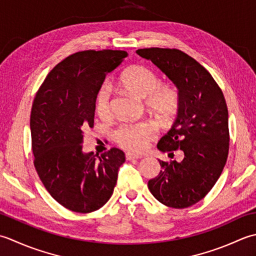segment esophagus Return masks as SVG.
<instances>
[{"mask_svg": "<svg viewBox=\"0 0 256 256\" xmlns=\"http://www.w3.org/2000/svg\"><path fill=\"white\" fill-rule=\"evenodd\" d=\"M126 158H127V160L140 159V158H142V156H139V154H132V152H127V154H126Z\"/></svg>", "mask_w": 256, "mask_h": 256, "instance_id": "obj_1", "label": "esophagus"}]
</instances>
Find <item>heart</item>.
I'll return each mask as SVG.
<instances>
[{
  "label": "heart",
  "mask_w": 256,
  "mask_h": 256,
  "mask_svg": "<svg viewBox=\"0 0 256 256\" xmlns=\"http://www.w3.org/2000/svg\"><path fill=\"white\" fill-rule=\"evenodd\" d=\"M119 82L126 90L146 98L147 106L162 116H170L179 106L180 94L176 87L171 84H160L158 76L148 67L142 65L129 67L122 72ZM95 112L102 119L112 116L110 90L108 86H102L97 92ZM157 130L152 122L122 124L116 132V140L124 149L140 152L147 148Z\"/></svg>",
  "instance_id": "obj_1"
}]
</instances>
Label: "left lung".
<instances>
[{
  "label": "left lung",
  "mask_w": 256,
  "mask_h": 256,
  "mask_svg": "<svg viewBox=\"0 0 256 256\" xmlns=\"http://www.w3.org/2000/svg\"><path fill=\"white\" fill-rule=\"evenodd\" d=\"M137 54L164 72L180 94L176 120L157 147L172 156L180 149L184 157L180 162L159 160L160 174L149 180L148 188L166 206H191L208 194L226 162L230 134L226 99L210 72L182 50L151 48Z\"/></svg>",
  "instance_id": "obj_1"
}]
</instances>
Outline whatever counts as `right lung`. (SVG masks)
Segmentation results:
<instances>
[{
    "label": "right lung",
    "mask_w": 256,
    "mask_h": 256,
    "mask_svg": "<svg viewBox=\"0 0 256 256\" xmlns=\"http://www.w3.org/2000/svg\"><path fill=\"white\" fill-rule=\"evenodd\" d=\"M124 50H82L58 62L34 98L30 134L34 166L54 199L78 213L100 208L110 199L126 157L112 148L100 157L82 152L84 132L94 127L95 99Z\"/></svg>",
    "instance_id": "obj_1"
}]
</instances>
